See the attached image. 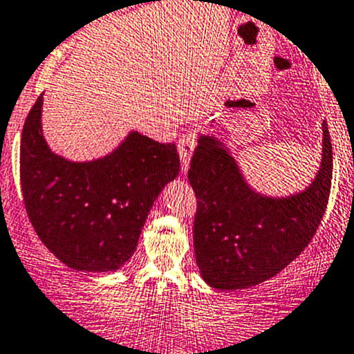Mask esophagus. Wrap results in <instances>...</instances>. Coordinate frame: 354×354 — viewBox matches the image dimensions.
<instances>
[{"instance_id":"esophagus-1","label":"esophagus","mask_w":354,"mask_h":354,"mask_svg":"<svg viewBox=\"0 0 354 354\" xmlns=\"http://www.w3.org/2000/svg\"><path fill=\"white\" fill-rule=\"evenodd\" d=\"M195 133L187 131L183 136L180 138L178 142V152H180V159H181V171L187 173L188 167H190V159H192V153H194L195 149Z\"/></svg>"}]
</instances>
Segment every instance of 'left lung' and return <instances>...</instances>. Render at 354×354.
Returning <instances> with one entry per match:
<instances>
[{"mask_svg":"<svg viewBox=\"0 0 354 354\" xmlns=\"http://www.w3.org/2000/svg\"><path fill=\"white\" fill-rule=\"evenodd\" d=\"M322 162L306 190L268 197L249 187L239 164L214 136L201 135L188 180L197 197L195 261L219 290L250 289L292 263L317 233L332 183V143L322 124Z\"/></svg>","mask_w":354,"mask_h":354,"instance_id":"left-lung-1","label":"left lung"}]
</instances>
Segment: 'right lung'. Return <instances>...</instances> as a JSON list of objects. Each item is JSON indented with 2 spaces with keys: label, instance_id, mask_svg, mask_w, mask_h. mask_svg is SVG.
Listing matches in <instances>:
<instances>
[{
  "label": "right lung",
  "instance_id": "1",
  "mask_svg": "<svg viewBox=\"0 0 354 354\" xmlns=\"http://www.w3.org/2000/svg\"><path fill=\"white\" fill-rule=\"evenodd\" d=\"M41 109L43 95L27 115L20 143L27 216L68 268L115 272L135 254L150 207L180 173L176 145L131 131L109 156L72 162L48 147Z\"/></svg>",
  "mask_w": 354,
  "mask_h": 354
}]
</instances>
